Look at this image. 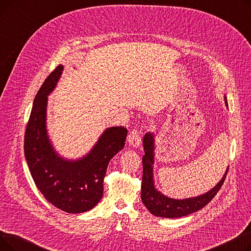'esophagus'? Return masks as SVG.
<instances>
[{"mask_svg":"<svg viewBox=\"0 0 251 251\" xmlns=\"http://www.w3.org/2000/svg\"><path fill=\"white\" fill-rule=\"evenodd\" d=\"M127 141L129 143V146H131L132 148H138L139 144H140V141H141L140 133L135 129L132 130V131H130V133H129L128 138H127Z\"/></svg>","mask_w":251,"mask_h":251,"instance_id":"1","label":"esophagus"}]
</instances>
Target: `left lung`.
<instances>
[{"label": "left lung", "instance_id": "8db88e82", "mask_svg": "<svg viewBox=\"0 0 251 251\" xmlns=\"http://www.w3.org/2000/svg\"><path fill=\"white\" fill-rule=\"evenodd\" d=\"M226 107L228 108V101L226 96L224 97ZM143 150L142 156L143 174L141 181V201L150 213L160 218H181L188 216L192 213L204 207L212 201L217 192L222 187L225 181L229 167L226 169L225 174L223 175L217 185L212 189L201 195L187 197V199H173L162 193L156 189L153 179V165H154V134L147 132L143 136Z\"/></svg>", "mask_w": 251, "mask_h": 251}]
</instances>
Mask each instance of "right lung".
Returning <instances> with one entry per match:
<instances>
[{"label": "right lung", "instance_id": "1", "mask_svg": "<svg viewBox=\"0 0 251 251\" xmlns=\"http://www.w3.org/2000/svg\"><path fill=\"white\" fill-rule=\"evenodd\" d=\"M64 70L60 65L45 80L33 100L24 138V154L36 187L52 205L69 214L85 213L101 200L109 162L125 146L127 129L108 127L90 151L78 159L60 154L48 132L49 96Z\"/></svg>", "mask_w": 251, "mask_h": 251}]
</instances>
